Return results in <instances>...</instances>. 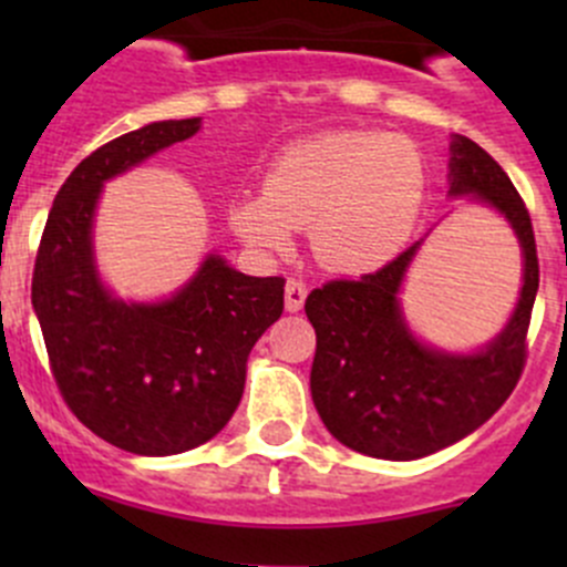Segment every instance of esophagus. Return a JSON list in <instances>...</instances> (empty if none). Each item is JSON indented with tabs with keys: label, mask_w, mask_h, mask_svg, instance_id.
Masks as SVG:
<instances>
[{
	"label": "esophagus",
	"mask_w": 567,
	"mask_h": 567,
	"mask_svg": "<svg viewBox=\"0 0 567 567\" xmlns=\"http://www.w3.org/2000/svg\"><path fill=\"white\" fill-rule=\"evenodd\" d=\"M307 299V285L301 279H288L285 285V310L288 312H299L305 307Z\"/></svg>",
	"instance_id": "1"
}]
</instances>
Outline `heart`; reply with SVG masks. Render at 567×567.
<instances>
[{
  "label": "heart",
  "mask_w": 567,
  "mask_h": 567,
  "mask_svg": "<svg viewBox=\"0 0 567 567\" xmlns=\"http://www.w3.org/2000/svg\"><path fill=\"white\" fill-rule=\"evenodd\" d=\"M425 167L405 140L331 131L293 142L271 162L260 194L233 203L230 221L255 249L282 251L312 225V251L342 274L390 262L420 216Z\"/></svg>",
  "instance_id": "b5f03b06"
}]
</instances>
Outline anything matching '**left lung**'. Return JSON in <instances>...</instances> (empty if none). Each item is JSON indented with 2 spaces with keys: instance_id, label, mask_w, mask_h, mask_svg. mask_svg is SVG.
<instances>
[{
  "instance_id": "1",
  "label": "left lung",
  "mask_w": 567,
  "mask_h": 567,
  "mask_svg": "<svg viewBox=\"0 0 567 567\" xmlns=\"http://www.w3.org/2000/svg\"><path fill=\"white\" fill-rule=\"evenodd\" d=\"M450 194H472L499 210L524 251L516 312L499 337L472 357L433 351L400 316L398 290L420 244L379 271L331 279L305 301L316 329L310 390L331 436L362 455L414 461L477 431L516 390L527 364V331L540 266L529 210L505 169L466 136L453 140Z\"/></svg>"
}]
</instances>
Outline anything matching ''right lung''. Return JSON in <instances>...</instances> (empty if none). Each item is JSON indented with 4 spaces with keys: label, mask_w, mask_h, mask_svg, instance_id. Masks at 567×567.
Segmentation results:
<instances>
[{
    "label": "right lung",
    "mask_w": 567,
    "mask_h": 567,
    "mask_svg": "<svg viewBox=\"0 0 567 567\" xmlns=\"http://www.w3.org/2000/svg\"><path fill=\"white\" fill-rule=\"evenodd\" d=\"M164 120L90 153L56 192L32 271V307L62 400L125 453L175 455L230 422L257 337L285 310L282 277H247L210 255L162 305L112 299L93 266L90 227L109 177L197 134Z\"/></svg>",
    "instance_id": "right-lung-1"
}]
</instances>
